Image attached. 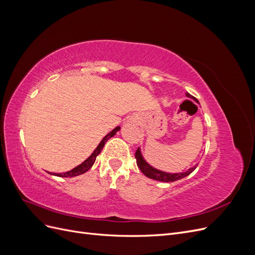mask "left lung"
Here are the masks:
<instances>
[{
  "label": "left lung",
  "instance_id": "obj_1",
  "mask_svg": "<svg viewBox=\"0 0 255 255\" xmlns=\"http://www.w3.org/2000/svg\"><path fill=\"white\" fill-rule=\"evenodd\" d=\"M186 96L192 100H195L196 102H198V100L192 97L190 94H186ZM199 103V102H198ZM135 157H136V163H137V166L139 167V169L141 170V172L145 175L150 177V179H153V180H156V181H160V182H174V181H177V180H181L183 179V177L189 175L192 171L195 170V169L197 168V166H194L192 168H189L187 171L185 172H180V173H168V172H165V171H160L158 170V169L152 167L151 165H149L146 161L144 160L142 154L140 152V149L138 148L136 150V153H135Z\"/></svg>",
  "mask_w": 255,
  "mask_h": 255
}]
</instances>
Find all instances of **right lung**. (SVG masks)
<instances>
[{
	"mask_svg": "<svg viewBox=\"0 0 255 255\" xmlns=\"http://www.w3.org/2000/svg\"><path fill=\"white\" fill-rule=\"evenodd\" d=\"M119 129H120V127H117V128H115L112 130V132H110L109 134H107V135L103 138V139L101 140V142L99 143V145L97 146L96 150H95L94 152H92L91 155H90L86 160L83 161V163H82L81 165H79L78 167L73 168L72 170H70V171H67V172H64V173H54V175L60 176V177H72V176L80 175V174H83V173H85L86 171H88L89 169L92 167V165L95 164L97 156L99 155L100 153H101V151H102V149H103L104 144L106 143V141L109 140L110 138H112L116 133H117ZM51 174H52V173H51Z\"/></svg>",
	"mask_w": 255,
	"mask_h": 255,
	"instance_id": "obj_1",
	"label": "right lung"
}]
</instances>
